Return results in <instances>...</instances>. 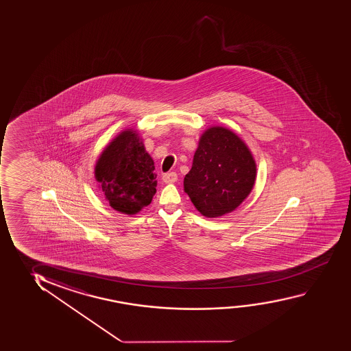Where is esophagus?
Listing matches in <instances>:
<instances>
[{
  "label": "esophagus",
  "mask_w": 351,
  "mask_h": 351,
  "mask_svg": "<svg viewBox=\"0 0 351 351\" xmlns=\"http://www.w3.org/2000/svg\"><path fill=\"white\" fill-rule=\"evenodd\" d=\"M178 176L176 172H171V173H166L162 176V180L165 182H167V184H171V182H177Z\"/></svg>",
  "instance_id": "1"
}]
</instances>
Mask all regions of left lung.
I'll list each match as a JSON object with an SVG mask.
<instances>
[{"label":"left lung","instance_id":"8db88e82","mask_svg":"<svg viewBox=\"0 0 351 351\" xmlns=\"http://www.w3.org/2000/svg\"><path fill=\"white\" fill-rule=\"evenodd\" d=\"M256 174L247 145L233 131L214 126L201 136L184 190L202 215L219 217L243 203L252 191Z\"/></svg>","mask_w":351,"mask_h":351}]
</instances>
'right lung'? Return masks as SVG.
I'll return each mask as SVG.
<instances>
[{
    "mask_svg": "<svg viewBox=\"0 0 351 351\" xmlns=\"http://www.w3.org/2000/svg\"><path fill=\"white\" fill-rule=\"evenodd\" d=\"M154 169L138 134L128 129L104 149L95 165V179L114 210L135 215L149 206L156 192Z\"/></svg>",
    "mask_w": 351,
    "mask_h": 351,
    "instance_id": "add662e5",
    "label": "right lung"
}]
</instances>
